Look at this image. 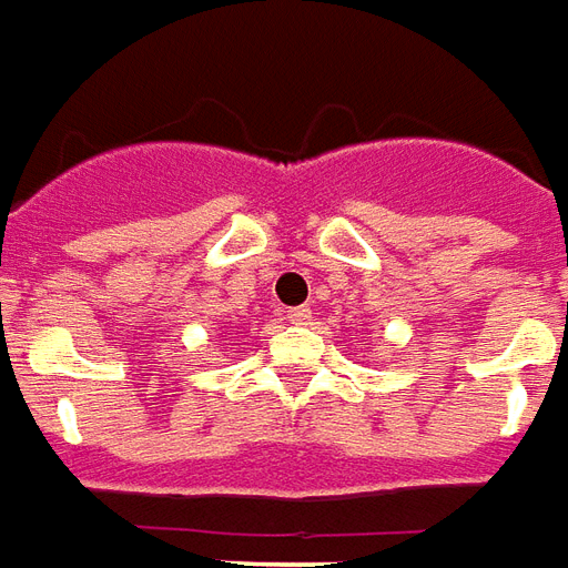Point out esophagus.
<instances>
[{
	"mask_svg": "<svg viewBox=\"0 0 568 568\" xmlns=\"http://www.w3.org/2000/svg\"><path fill=\"white\" fill-rule=\"evenodd\" d=\"M285 318H288L292 325H310L313 313H310L306 306H292V310H285Z\"/></svg>",
	"mask_w": 568,
	"mask_h": 568,
	"instance_id": "obj_1",
	"label": "esophagus"
}]
</instances>
